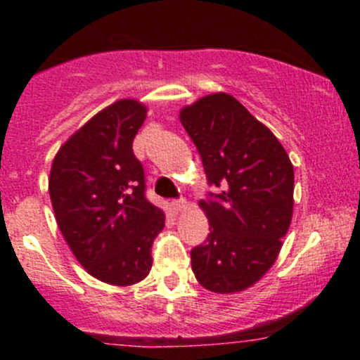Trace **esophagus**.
I'll return each mask as SVG.
<instances>
[{"label": "esophagus", "instance_id": "esophagus-1", "mask_svg": "<svg viewBox=\"0 0 360 360\" xmlns=\"http://www.w3.org/2000/svg\"><path fill=\"white\" fill-rule=\"evenodd\" d=\"M170 207H172L174 212H183V210L186 209V200H183V198H181V200H176V202L170 203Z\"/></svg>", "mask_w": 360, "mask_h": 360}]
</instances>
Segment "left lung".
Wrapping results in <instances>:
<instances>
[{
    "label": "left lung",
    "mask_w": 360,
    "mask_h": 360,
    "mask_svg": "<svg viewBox=\"0 0 360 360\" xmlns=\"http://www.w3.org/2000/svg\"><path fill=\"white\" fill-rule=\"evenodd\" d=\"M209 184L219 188L198 205L207 240L191 250V270L217 294L245 291L271 268L292 219L294 169L266 125L224 92L179 111Z\"/></svg>",
    "instance_id": "left-lung-1"
}]
</instances>
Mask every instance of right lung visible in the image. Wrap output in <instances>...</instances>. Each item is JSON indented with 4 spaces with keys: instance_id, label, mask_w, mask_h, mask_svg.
Listing matches in <instances>:
<instances>
[{
    "instance_id": "obj_1",
    "label": "right lung",
    "mask_w": 360,
    "mask_h": 360,
    "mask_svg": "<svg viewBox=\"0 0 360 360\" xmlns=\"http://www.w3.org/2000/svg\"><path fill=\"white\" fill-rule=\"evenodd\" d=\"M148 108L120 99L94 115L53 158L49 191L57 224L78 263L97 281L132 285L151 270L165 214L144 197L132 143Z\"/></svg>"
}]
</instances>
